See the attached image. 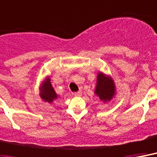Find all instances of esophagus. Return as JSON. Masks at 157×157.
<instances>
[{
  "label": "esophagus",
  "mask_w": 157,
  "mask_h": 157,
  "mask_svg": "<svg viewBox=\"0 0 157 157\" xmlns=\"http://www.w3.org/2000/svg\"><path fill=\"white\" fill-rule=\"evenodd\" d=\"M74 95H75V97H81V96H82V92H81V91H78V92H75Z\"/></svg>",
  "instance_id": "1"
}]
</instances>
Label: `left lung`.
<instances>
[{"label":"left lung","instance_id":"8db88e82","mask_svg":"<svg viewBox=\"0 0 157 157\" xmlns=\"http://www.w3.org/2000/svg\"><path fill=\"white\" fill-rule=\"evenodd\" d=\"M98 81L96 86L95 93L100 98V100L109 101L115 95V87L113 80L110 78L105 76L102 73H99L98 75Z\"/></svg>","mask_w":157,"mask_h":157}]
</instances>
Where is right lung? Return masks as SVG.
Segmentation results:
<instances>
[{
	"label": "right lung",
	"instance_id": "add662e5",
	"mask_svg": "<svg viewBox=\"0 0 157 157\" xmlns=\"http://www.w3.org/2000/svg\"><path fill=\"white\" fill-rule=\"evenodd\" d=\"M41 92H41V97L43 99V101H47V102L52 103L53 101L56 100L58 98V96L55 92L54 88L52 87L50 78L42 82Z\"/></svg>",
	"mask_w": 157,
	"mask_h": 157
}]
</instances>
